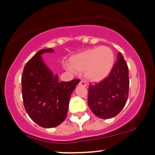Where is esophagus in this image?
Segmentation results:
<instances>
[{
	"instance_id": "1",
	"label": "esophagus",
	"mask_w": 155,
	"mask_h": 155,
	"mask_svg": "<svg viewBox=\"0 0 155 155\" xmlns=\"http://www.w3.org/2000/svg\"><path fill=\"white\" fill-rule=\"evenodd\" d=\"M79 85L80 86H84V87H86V86H87V84H86V82L85 81H81L79 83Z\"/></svg>"
}]
</instances>
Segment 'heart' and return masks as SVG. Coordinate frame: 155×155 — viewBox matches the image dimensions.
I'll list each match as a JSON object with an SVG mask.
<instances>
[{
	"label": "heart",
	"mask_w": 155,
	"mask_h": 155,
	"mask_svg": "<svg viewBox=\"0 0 155 155\" xmlns=\"http://www.w3.org/2000/svg\"><path fill=\"white\" fill-rule=\"evenodd\" d=\"M114 64V54L107 46H99L73 56L68 69L83 72L86 79L99 82L107 77Z\"/></svg>",
	"instance_id": "heart-1"
}]
</instances>
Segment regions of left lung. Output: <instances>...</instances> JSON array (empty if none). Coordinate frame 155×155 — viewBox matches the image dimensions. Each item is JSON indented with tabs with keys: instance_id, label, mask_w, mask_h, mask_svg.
I'll return each mask as SVG.
<instances>
[{
	"instance_id": "8db88e82",
	"label": "left lung",
	"mask_w": 155,
	"mask_h": 155,
	"mask_svg": "<svg viewBox=\"0 0 155 155\" xmlns=\"http://www.w3.org/2000/svg\"><path fill=\"white\" fill-rule=\"evenodd\" d=\"M117 60L107 77L89 85L88 104L91 111L102 119L117 115L129 96V68L120 52Z\"/></svg>"
}]
</instances>
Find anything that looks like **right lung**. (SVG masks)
<instances>
[{
	"instance_id": "obj_1",
	"label": "right lung",
	"mask_w": 155,
	"mask_h": 155,
	"mask_svg": "<svg viewBox=\"0 0 155 155\" xmlns=\"http://www.w3.org/2000/svg\"><path fill=\"white\" fill-rule=\"evenodd\" d=\"M52 49H41L26 63L21 77L22 97L29 117L40 126L51 128L64 120L70 96L79 79L59 82L43 62L41 54Z\"/></svg>"
}]
</instances>
